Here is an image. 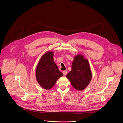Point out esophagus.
Wrapping results in <instances>:
<instances>
[{"label": "esophagus", "mask_w": 123, "mask_h": 123, "mask_svg": "<svg viewBox=\"0 0 123 123\" xmlns=\"http://www.w3.org/2000/svg\"><path fill=\"white\" fill-rule=\"evenodd\" d=\"M63 75L65 76L67 74V70H66V71H63Z\"/></svg>", "instance_id": "obj_1"}]
</instances>
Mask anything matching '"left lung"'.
Masks as SVG:
<instances>
[{"mask_svg": "<svg viewBox=\"0 0 123 123\" xmlns=\"http://www.w3.org/2000/svg\"><path fill=\"white\" fill-rule=\"evenodd\" d=\"M66 76L74 89L78 91L84 90L90 83L92 77L88 60L80 55L75 56L71 71Z\"/></svg>", "mask_w": 123, "mask_h": 123, "instance_id": "obj_1", "label": "left lung"}]
</instances>
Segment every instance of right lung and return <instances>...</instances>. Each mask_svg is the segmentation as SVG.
Wrapping results in <instances>:
<instances>
[{"mask_svg": "<svg viewBox=\"0 0 123 123\" xmlns=\"http://www.w3.org/2000/svg\"><path fill=\"white\" fill-rule=\"evenodd\" d=\"M54 52H46L40 58L36 69V78L39 84L46 90L53 87L57 79L63 76L54 61Z\"/></svg>", "mask_w": 123, "mask_h": 123, "instance_id": "right-lung-1", "label": "right lung"}]
</instances>
